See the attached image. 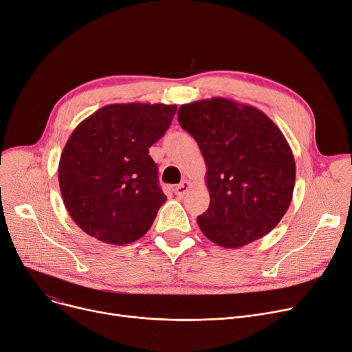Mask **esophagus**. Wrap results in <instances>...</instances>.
<instances>
[{
	"label": "esophagus",
	"mask_w": 352,
	"mask_h": 352,
	"mask_svg": "<svg viewBox=\"0 0 352 352\" xmlns=\"http://www.w3.org/2000/svg\"><path fill=\"white\" fill-rule=\"evenodd\" d=\"M190 182L188 181H182L181 184H179V186H177L175 187V195L177 197H179V198H184V197H186V194L188 192V190H190Z\"/></svg>",
	"instance_id": "34e87169"
}]
</instances>
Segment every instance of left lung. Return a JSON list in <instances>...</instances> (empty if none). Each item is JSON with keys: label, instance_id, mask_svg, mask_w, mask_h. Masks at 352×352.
Wrapping results in <instances>:
<instances>
[{"label": "left lung", "instance_id": "obj_1", "mask_svg": "<svg viewBox=\"0 0 352 352\" xmlns=\"http://www.w3.org/2000/svg\"><path fill=\"white\" fill-rule=\"evenodd\" d=\"M207 165L210 207L197 218L208 239L238 248L267 235L287 212L295 186L291 148L264 113L228 98L178 109Z\"/></svg>", "mask_w": 352, "mask_h": 352}]
</instances>
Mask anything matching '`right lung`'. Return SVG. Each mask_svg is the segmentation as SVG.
<instances>
[{"label":"right lung","mask_w":352,"mask_h":352,"mask_svg":"<svg viewBox=\"0 0 352 352\" xmlns=\"http://www.w3.org/2000/svg\"><path fill=\"white\" fill-rule=\"evenodd\" d=\"M177 105L109 104L68 138L58 165L67 211L84 232L107 244L137 241L166 197L150 148L168 129Z\"/></svg>","instance_id":"right-lung-1"}]
</instances>
